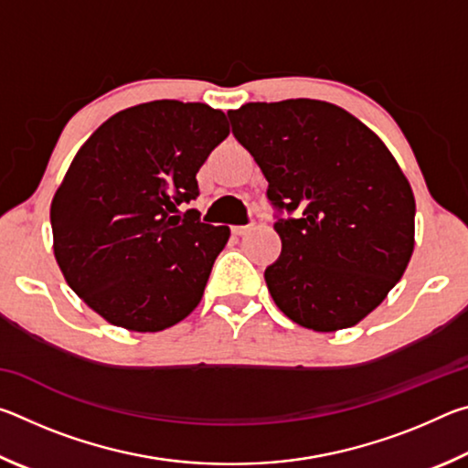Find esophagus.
Listing matches in <instances>:
<instances>
[{"label": "esophagus", "instance_id": "1", "mask_svg": "<svg viewBox=\"0 0 468 468\" xmlns=\"http://www.w3.org/2000/svg\"><path fill=\"white\" fill-rule=\"evenodd\" d=\"M253 229V225H235V227H231V231L235 233V235H245V233H250Z\"/></svg>", "mask_w": 468, "mask_h": 468}]
</instances>
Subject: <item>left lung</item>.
I'll return each mask as SVG.
<instances>
[{
  "mask_svg": "<svg viewBox=\"0 0 468 468\" xmlns=\"http://www.w3.org/2000/svg\"><path fill=\"white\" fill-rule=\"evenodd\" d=\"M279 208L282 251L264 279L299 326L359 324L405 274L415 250V196L378 133L343 107L315 99L248 102L229 111Z\"/></svg>",
  "mask_w": 468,
  "mask_h": 468,
  "instance_id": "left-lung-1",
  "label": "left lung"
}]
</instances>
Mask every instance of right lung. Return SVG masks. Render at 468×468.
Here are the masks:
<instances>
[{
  "mask_svg": "<svg viewBox=\"0 0 468 468\" xmlns=\"http://www.w3.org/2000/svg\"><path fill=\"white\" fill-rule=\"evenodd\" d=\"M229 136L206 102L150 101L111 115L78 150L51 202L53 253L90 310L130 332H161L192 314L229 227L179 217L196 173Z\"/></svg>",
  "mask_w": 468,
  "mask_h": 468,
  "instance_id": "1",
  "label": "right lung"
}]
</instances>
